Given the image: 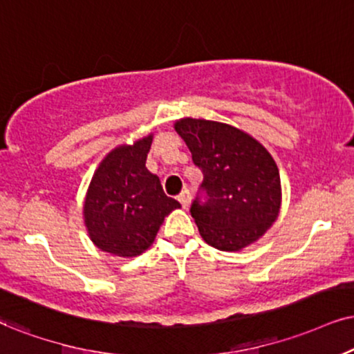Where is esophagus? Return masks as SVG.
I'll return each instance as SVG.
<instances>
[{"label": "esophagus", "mask_w": 354, "mask_h": 354, "mask_svg": "<svg viewBox=\"0 0 354 354\" xmlns=\"http://www.w3.org/2000/svg\"><path fill=\"white\" fill-rule=\"evenodd\" d=\"M178 201H180L181 203V205L183 207H187V205H189V203H191V192L187 191V189H185V191H181V194L178 196Z\"/></svg>", "instance_id": "1"}]
</instances>
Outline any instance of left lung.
Wrapping results in <instances>:
<instances>
[{"label": "left lung", "instance_id": "8db88e82", "mask_svg": "<svg viewBox=\"0 0 354 354\" xmlns=\"http://www.w3.org/2000/svg\"><path fill=\"white\" fill-rule=\"evenodd\" d=\"M203 169L205 203L191 205L205 243L240 252L261 239L281 209V178L270 151L250 133L216 120L185 118L174 122Z\"/></svg>", "mask_w": 354, "mask_h": 354}]
</instances>
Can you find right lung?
<instances>
[{
	"label": "right lung",
	"mask_w": 354,
	"mask_h": 354,
	"mask_svg": "<svg viewBox=\"0 0 354 354\" xmlns=\"http://www.w3.org/2000/svg\"><path fill=\"white\" fill-rule=\"evenodd\" d=\"M153 136L119 145L93 174L83 218L93 243L115 257L132 258L155 241L165 217L181 204L168 198L156 174L145 167Z\"/></svg>",
	"instance_id": "add662e5"
}]
</instances>
